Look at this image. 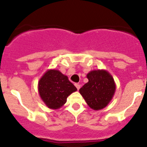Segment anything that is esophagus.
<instances>
[{
  "instance_id": "esophagus-1",
  "label": "esophagus",
  "mask_w": 147,
  "mask_h": 147,
  "mask_svg": "<svg viewBox=\"0 0 147 147\" xmlns=\"http://www.w3.org/2000/svg\"><path fill=\"white\" fill-rule=\"evenodd\" d=\"M75 86H76V88H77V90H80V87H81V85H80V84H75Z\"/></svg>"
}]
</instances>
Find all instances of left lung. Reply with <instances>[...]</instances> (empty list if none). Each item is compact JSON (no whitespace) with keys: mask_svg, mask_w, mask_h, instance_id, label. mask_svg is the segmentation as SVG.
<instances>
[{"mask_svg":"<svg viewBox=\"0 0 147 147\" xmlns=\"http://www.w3.org/2000/svg\"><path fill=\"white\" fill-rule=\"evenodd\" d=\"M88 82L80 89L86 103L91 109L99 110L107 107L115 92L112 75L106 70H93L87 74Z\"/></svg>","mask_w":147,"mask_h":147,"instance_id":"8db88e82","label":"left lung"}]
</instances>
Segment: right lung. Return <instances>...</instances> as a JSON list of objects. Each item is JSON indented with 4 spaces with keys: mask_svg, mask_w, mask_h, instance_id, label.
<instances>
[{
    "mask_svg": "<svg viewBox=\"0 0 147 147\" xmlns=\"http://www.w3.org/2000/svg\"><path fill=\"white\" fill-rule=\"evenodd\" d=\"M76 87L59 70L50 69L38 82V92L42 102L49 108L57 110L67 102V98L76 91Z\"/></svg>",
    "mask_w": 147,
    "mask_h": 147,
    "instance_id": "right-lung-1",
    "label": "right lung"
}]
</instances>
